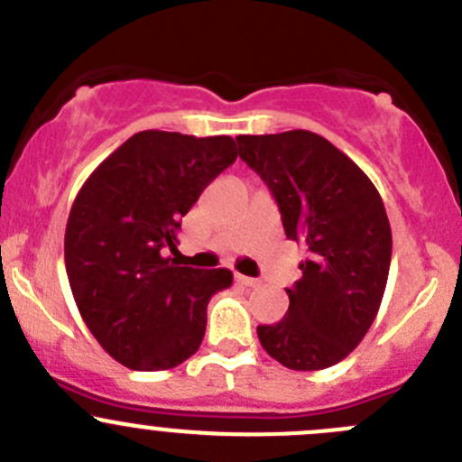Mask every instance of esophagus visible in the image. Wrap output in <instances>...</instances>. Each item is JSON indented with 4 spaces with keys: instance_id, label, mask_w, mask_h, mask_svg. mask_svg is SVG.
Segmentation results:
<instances>
[{
    "instance_id": "obj_1",
    "label": "esophagus",
    "mask_w": 462,
    "mask_h": 462,
    "mask_svg": "<svg viewBox=\"0 0 462 462\" xmlns=\"http://www.w3.org/2000/svg\"><path fill=\"white\" fill-rule=\"evenodd\" d=\"M236 281H238L240 285H245V288H258V285H261V281L252 279V276H245V274H236Z\"/></svg>"
}]
</instances>
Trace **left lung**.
Masks as SVG:
<instances>
[{
  "label": "left lung",
  "mask_w": 462,
  "mask_h": 462,
  "mask_svg": "<svg viewBox=\"0 0 462 462\" xmlns=\"http://www.w3.org/2000/svg\"><path fill=\"white\" fill-rule=\"evenodd\" d=\"M240 158L274 195L285 236L304 245L301 279L285 288L288 313L256 328L290 370H324L370 331L393 258L383 199L363 170L313 131L238 135Z\"/></svg>",
  "instance_id": "1"
}]
</instances>
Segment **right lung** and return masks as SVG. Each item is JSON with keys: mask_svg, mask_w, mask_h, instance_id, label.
I'll list each match as a JSON object with an SVG mask.
<instances>
[{"mask_svg": "<svg viewBox=\"0 0 462 462\" xmlns=\"http://www.w3.org/2000/svg\"><path fill=\"white\" fill-rule=\"evenodd\" d=\"M238 158L231 135L140 131L97 165L69 208L65 270L83 322L108 356L138 372L170 370L199 349L206 309L234 283L224 267H181V217Z\"/></svg>", "mask_w": 462, "mask_h": 462, "instance_id": "add662e5", "label": "right lung"}]
</instances>
